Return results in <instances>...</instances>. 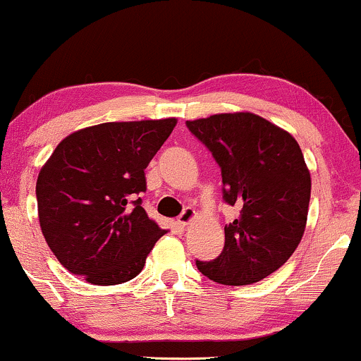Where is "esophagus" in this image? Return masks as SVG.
Here are the masks:
<instances>
[{
	"instance_id": "obj_1",
	"label": "esophagus",
	"mask_w": 361,
	"mask_h": 361,
	"mask_svg": "<svg viewBox=\"0 0 361 361\" xmlns=\"http://www.w3.org/2000/svg\"><path fill=\"white\" fill-rule=\"evenodd\" d=\"M195 219H197V212L192 210V208H186L183 214L180 215V219H178V224H180L181 227H188Z\"/></svg>"
}]
</instances>
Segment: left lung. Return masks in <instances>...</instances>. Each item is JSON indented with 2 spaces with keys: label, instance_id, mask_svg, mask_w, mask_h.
<instances>
[{
  "label": "left lung",
  "instance_id": "1",
  "mask_svg": "<svg viewBox=\"0 0 361 361\" xmlns=\"http://www.w3.org/2000/svg\"><path fill=\"white\" fill-rule=\"evenodd\" d=\"M186 126L222 169L224 200L240 208L225 225L222 254L197 260L198 271L225 286L262 281L286 264L301 242L311 175L288 131L252 112H227Z\"/></svg>",
  "mask_w": 361,
  "mask_h": 361
}]
</instances>
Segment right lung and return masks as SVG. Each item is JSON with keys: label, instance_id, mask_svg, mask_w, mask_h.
<instances>
[{"label": "right lung", "instance_id": "obj_1", "mask_svg": "<svg viewBox=\"0 0 361 361\" xmlns=\"http://www.w3.org/2000/svg\"><path fill=\"white\" fill-rule=\"evenodd\" d=\"M175 117L104 123L59 142L37 180L38 220L50 250L95 286L131 281L166 230L141 207L145 169Z\"/></svg>", "mask_w": 361, "mask_h": 361}]
</instances>
